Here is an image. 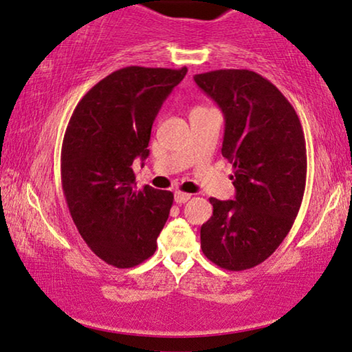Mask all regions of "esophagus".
Wrapping results in <instances>:
<instances>
[{"label":"esophagus","instance_id":"esophagus-1","mask_svg":"<svg viewBox=\"0 0 352 352\" xmlns=\"http://www.w3.org/2000/svg\"><path fill=\"white\" fill-rule=\"evenodd\" d=\"M174 199L177 204H185L186 201L191 199V195H188V192H182V191H175Z\"/></svg>","mask_w":352,"mask_h":352}]
</instances>
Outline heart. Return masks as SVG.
<instances>
[{"mask_svg": "<svg viewBox=\"0 0 352 352\" xmlns=\"http://www.w3.org/2000/svg\"><path fill=\"white\" fill-rule=\"evenodd\" d=\"M197 108H201V107H197ZM197 108H195V110H197Z\"/></svg>", "mask_w": 352, "mask_h": 352, "instance_id": "1", "label": "heart"}]
</instances>
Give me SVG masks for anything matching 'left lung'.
Instances as JSON below:
<instances>
[{
	"mask_svg": "<svg viewBox=\"0 0 352 352\" xmlns=\"http://www.w3.org/2000/svg\"><path fill=\"white\" fill-rule=\"evenodd\" d=\"M195 81L225 116L221 155L234 167L236 197H210L201 249L230 271L254 268L289 234L306 185L300 118L273 82L250 70L201 73Z\"/></svg>",
	"mask_w": 352,
	"mask_h": 352,
	"instance_id": "1",
	"label": "left lung"
}]
</instances>
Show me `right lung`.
Segmentation results:
<instances>
[{
  "instance_id": "1",
  "label": "right lung",
  "mask_w": 352,
  "mask_h": 352,
  "mask_svg": "<svg viewBox=\"0 0 352 352\" xmlns=\"http://www.w3.org/2000/svg\"><path fill=\"white\" fill-rule=\"evenodd\" d=\"M186 67H126L78 103L62 145V188L79 234L98 258L132 268L155 254L174 202L170 191L138 190L132 164L145 161L153 121Z\"/></svg>"
}]
</instances>
